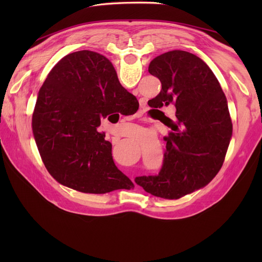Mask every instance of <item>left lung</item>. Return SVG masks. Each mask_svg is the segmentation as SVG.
<instances>
[{
    "mask_svg": "<svg viewBox=\"0 0 262 262\" xmlns=\"http://www.w3.org/2000/svg\"><path fill=\"white\" fill-rule=\"evenodd\" d=\"M148 72L162 83V91L148 100L155 108L173 105L172 132L165 137L166 153L157 176L136 182L146 192L164 199H179L207 186L223 165L233 133L224 92L202 59L187 51L165 52L149 63Z\"/></svg>",
    "mask_w": 262,
    "mask_h": 262,
    "instance_id": "1",
    "label": "left lung"
}]
</instances>
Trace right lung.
<instances>
[{"instance_id":"1","label":"right lung","mask_w":262,"mask_h":262,"mask_svg":"<svg viewBox=\"0 0 262 262\" xmlns=\"http://www.w3.org/2000/svg\"><path fill=\"white\" fill-rule=\"evenodd\" d=\"M131 97L113 63L97 52L70 53L53 67L39 90L31 126L46 168L59 184L95 194L134 187L97 131L101 119L124 112Z\"/></svg>"}]
</instances>
